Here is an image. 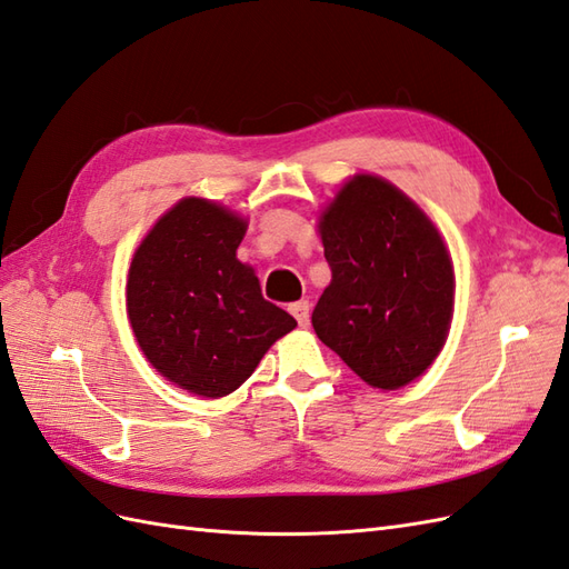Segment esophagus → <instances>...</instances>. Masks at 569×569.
<instances>
[{"instance_id":"1","label":"esophagus","mask_w":569,"mask_h":569,"mask_svg":"<svg viewBox=\"0 0 569 569\" xmlns=\"http://www.w3.org/2000/svg\"><path fill=\"white\" fill-rule=\"evenodd\" d=\"M289 313H292L295 318H297V323L301 326V328H307L309 326V301H297V303H292V307H289Z\"/></svg>"}]
</instances>
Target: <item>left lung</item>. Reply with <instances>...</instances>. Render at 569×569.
Instances as JSON below:
<instances>
[{
	"label": "left lung",
	"mask_w": 569,
	"mask_h": 569,
	"mask_svg": "<svg viewBox=\"0 0 569 569\" xmlns=\"http://www.w3.org/2000/svg\"><path fill=\"white\" fill-rule=\"evenodd\" d=\"M318 229L332 277L311 316L316 336L373 389L415 381L453 316V266L437 227L389 180L359 173Z\"/></svg>",
	"instance_id": "left-lung-1"
}]
</instances>
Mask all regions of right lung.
<instances>
[{
	"mask_svg": "<svg viewBox=\"0 0 569 569\" xmlns=\"http://www.w3.org/2000/svg\"><path fill=\"white\" fill-rule=\"evenodd\" d=\"M246 219L204 198H183L134 251L128 316L144 357L178 389L202 398L237 391L297 321L262 299L237 258Z\"/></svg>",
	"mask_w": 569,
	"mask_h": 569,
	"instance_id": "add662e5",
	"label": "right lung"
}]
</instances>
